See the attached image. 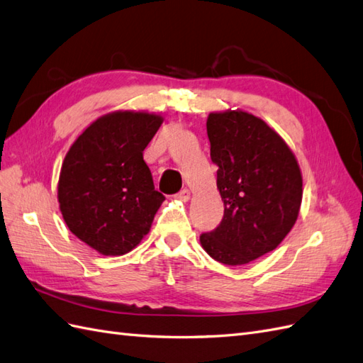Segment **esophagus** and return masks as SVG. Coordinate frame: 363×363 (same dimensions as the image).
I'll return each mask as SVG.
<instances>
[{
	"mask_svg": "<svg viewBox=\"0 0 363 363\" xmlns=\"http://www.w3.org/2000/svg\"><path fill=\"white\" fill-rule=\"evenodd\" d=\"M190 190H187V189H184V190H181L178 194H176V198L178 199H181V201H184V202H187L189 199H190Z\"/></svg>",
	"mask_w": 363,
	"mask_h": 363,
	"instance_id": "34e87169",
	"label": "esophagus"
}]
</instances>
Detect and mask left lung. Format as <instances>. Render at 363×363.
Returning a JSON list of instances; mask_svg holds the SVG:
<instances>
[{"mask_svg":"<svg viewBox=\"0 0 363 363\" xmlns=\"http://www.w3.org/2000/svg\"><path fill=\"white\" fill-rule=\"evenodd\" d=\"M207 135L224 218L201 235V245L220 264L244 265L290 233L302 202L301 169L284 139L247 111L210 113Z\"/></svg>","mask_w":363,"mask_h":363,"instance_id":"obj_1","label":"left lung"}]
</instances>
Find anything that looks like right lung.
<instances>
[{
	"label": "right lung",
	"mask_w": 363,
	"mask_h": 363,
	"mask_svg": "<svg viewBox=\"0 0 363 363\" xmlns=\"http://www.w3.org/2000/svg\"><path fill=\"white\" fill-rule=\"evenodd\" d=\"M161 124L157 115L113 111L90 124L64 157L58 182L62 218L101 255L133 250L165 199L143 157Z\"/></svg>",
	"instance_id": "add662e5"
}]
</instances>
